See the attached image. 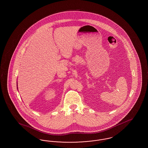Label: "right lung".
<instances>
[{"label":"right lung","instance_id":"right-lung-1","mask_svg":"<svg viewBox=\"0 0 148 148\" xmlns=\"http://www.w3.org/2000/svg\"><path fill=\"white\" fill-rule=\"evenodd\" d=\"M17 86H18V85H17ZM17 88H18V87H17Z\"/></svg>","mask_w":148,"mask_h":148}]
</instances>
